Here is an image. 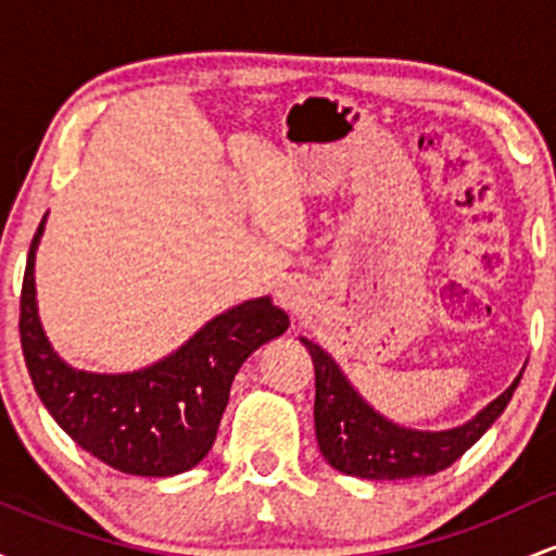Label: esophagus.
Masks as SVG:
<instances>
[{
    "label": "esophagus",
    "mask_w": 556,
    "mask_h": 556,
    "mask_svg": "<svg viewBox=\"0 0 556 556\" xmlns=\"http://www.w3.org/2000/svg\"><path fill=\"white\" fill-rule=\"evenodd\" d=\"M277 300H279V305H285V308H290V311L300 308V292L292 285H279Z\"/></svg>",
    "instance_id": "1"
}]
</instances>
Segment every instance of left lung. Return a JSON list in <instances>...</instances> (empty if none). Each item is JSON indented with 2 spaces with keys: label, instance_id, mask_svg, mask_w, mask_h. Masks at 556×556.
<instances>
[{
  "label": "left lung",
  "instance_id": "obj_1",
  "mask_svg": "<svg viewBox=\"0 0 556 556\" xmlns=\"http://www.w3.org/2000/svg\"><path fill=\"white\" fill-rule=\"evenodd\" d=\"M300 342L308 348L316 368L314 420L318 450L331 468L368 481L424 478L450 468L502 416L522 376L468 424L450 431H413L379 416L318 344L305 337H300Z\"/></svg>",
  "mask_w": 556,
  "mask_h": 556
}]
</instances>
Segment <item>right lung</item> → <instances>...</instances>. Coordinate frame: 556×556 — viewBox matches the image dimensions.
<instances>
[{
	"mask_svg": "<svg viewBox=\"0 0 556 556\" xmlns=\"http://www.w3.org/2000/svg\"><path fill=\"white\" fill-rule=\"evenodd\" d=\"M38 225L21 292V344L38 397L62 431L119 473L167 478L195 468L212 450L235 374L253 350L279 337L290 318L271 298L245 300L212 318L164 361L132 374L67 366L36 311Z\"/></svg>",
	"mask_w": 556,
	"mask_h": 556,
	"instance_id": "right-lung-1",
	"label": "right lung"
}]
</instances>
